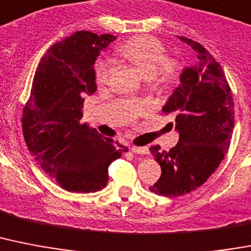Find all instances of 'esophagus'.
Wrapping results in <instances>:
<instances>
[{
  "mask_svg": "<svg viewBox=\"0 0 251 251\" xmlns=\"http://www.w3.org/2000/svg\"><path fill=\"white\" fill-rule=\"evenodd\" d=\"M131 151L134 152V153H139V154H148V152H150L147 147H135V146L131 147Z\"/></svg>",
  "mask_w": 251,
  "mask_h": 251,
  "instance_id": "esophagus-1",
  "label": "esophagus"
}]
</instances>
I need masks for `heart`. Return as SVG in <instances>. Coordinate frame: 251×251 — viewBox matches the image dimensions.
Instances as JSON below:
<instances>
[{"label":"heart","mask_w":251,"mask_h":251,"mask_svg":"<svg viewBox=\"0 0 251 251\" xmlns=\"http://www.w3.org/2000/svg\"><path fill=\"white\" fill-rule=\"evenodd\" d=\"M119 54L135 67L146 78H158L169 82L178 75V64L166 59L164 45L151 36H138L126 41ZM111 73V62L99 60L95 64V79L98 83L107 82Z\"/></svg>","instance_id":"heart-1"}]
</instances>
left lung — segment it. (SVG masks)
I'll use <instances>...</instances> for the list:
<instances>
[{
    "instance_id": "left-lung-1",
    "label": "left lung",
    "mask_w": 251,
    "mask_h": 251,
    "mask_svg": "<svg viewBox=\"0 0 251 251\" xmlns=\"http://www.w3.org/2000/svg\"><path fill=\"white\" fill-rule=\"evenodd\" d=\"M178 38L192 49L197 60L183 69L179 86L162 108L175 116L179 142L170 151L150 148L161 166L151 192L166 197L192 192L210 178L227 153L235 125L233 98L219 63L199 42Z\"/></svg>"
}]
</instances>
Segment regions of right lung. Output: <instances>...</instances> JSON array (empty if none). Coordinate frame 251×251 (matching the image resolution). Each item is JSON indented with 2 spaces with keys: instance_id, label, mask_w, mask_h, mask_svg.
<instances>
[{
  "instance_id": "1",
  "label": "right lung",
  "mask_w": 251,
  "mask_h": 251,
  "mask_svg": "<svg viewBox=\"0 0 251 251\" xmlns=\"http://www.w3.org/2000/svg\"><path fill=\"white\" fill-rule=\"evenodd\" d=\"M112 34L78 30L52 45L41 59L23 111L24 140L36 162L69 192L100 191L108 166L127 148L82 119L83 97L97 91L94 64Z\"/></svg>"
}]
</instances>
